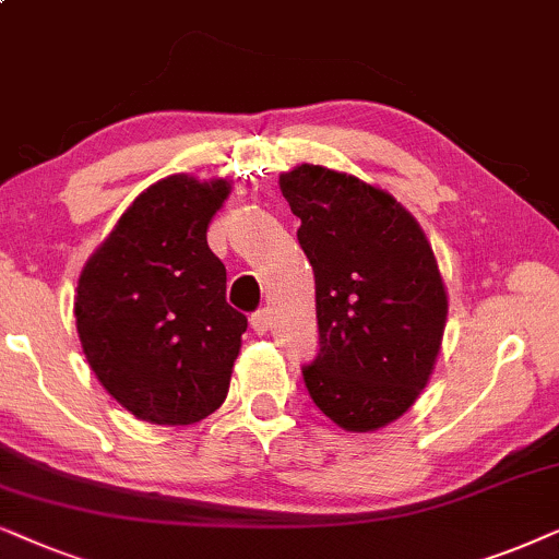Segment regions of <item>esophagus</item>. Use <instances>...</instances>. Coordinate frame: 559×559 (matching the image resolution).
<instances>
[{"mask_svg": "<svg viewBox=\"0 0 559 559\" xmlns=\"http://www.w3.org/2000/svg\"><path fill=\"white\" fill-rule=\"evenodd\" d=\"M250 326H252V332H255V334H265L267 326H271V311H267V309L255 311V314L250 317Z\"/></svg>", "mask_w": 559, "mask_h": 559, "instance_id": "1", "label": "esophagus"}]
</instances>
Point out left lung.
I'll return each instance as SVG.
<instances>
[{"mask_svg":"<svg viewBox=\"0 0 559 559\" xmlns=\"http://www.w3.org/2000/svg\"><path fill=\"white\" fill-rule=\"evenodd\" d=\"M314 267L319 355L304 383L345 431H376L427 389L448 324V288L404 204L357 176L301 163L278 178Z\"/></svg>","mask_w":559,"mask_h":559,"instance_id":"1","label":"left lung"}]
</instances>
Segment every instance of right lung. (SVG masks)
I'll return each mask as SVG.
<instances>
[{"label": "right lung", "mask_w": 559, "mask_h": 559, "mask_svg": "<svg viewBox=\"0 0 559 559\" xmlns=\"http://www.w3.org/2000/svg\"><path fill=\"white\" fill-rule=\"evenodd\" d=\"M227 178H160L140 193L79 275L73 314L104 391L151 424L202 421L225 404L248 319L206 229Z\"/></svg>", "instance_id": "add662e5"}]
</instances>
